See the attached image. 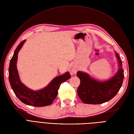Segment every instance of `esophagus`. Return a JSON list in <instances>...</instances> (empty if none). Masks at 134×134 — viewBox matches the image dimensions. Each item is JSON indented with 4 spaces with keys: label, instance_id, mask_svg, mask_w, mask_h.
<instances>
[{
    "label": "esophagus",
    "instance_id": "esophagus-1",
    "mask_svg": "<svg viewBox=\"0 0 134 134\" xmlns=\"http://www.w3.org/2000/svg\"><path fill=\"white\" fill-rule=\"evenodd\" d=\"M77 71H78V69L75 66H73L72 68H71L70 70V72L72 75H75L76 73H77Z\"/></svg>",
    "mask_w": 134,
    "mask_h": 134
}]
</instances>
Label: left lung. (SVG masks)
Listing matches in <instances>:
<instances>
[{"label":"left lung","mask_w":134,"mask_h":134,"mask_svg":"<svg viewBox=\"0 0 134 134\" xmlns=\"http://www.w3.org/2000/svg\"><path fill=\"white\" fill-rule=\"evenodd\" d=\"M118 69L113 77L106 81L95 79L86 72L79 71L77 77L80 85L77 94L81 100L87 104H100L112 99L119 92L124 79L122 62L119 54L115 51Z\"/></svg>","instance_id":"8db88e82"}]
</instances>
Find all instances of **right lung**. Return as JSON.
<instances>
[{"instance_id":"obj_1","label":"right lung","mask_w":134,"mask_h":134,"mask_svg":"<svg viewBox=\"0 0 134 134\" xmlns=\"http://www.w3.org/2000/svg\"><path fill=\"white\" fill-rule=\"evenodd\" d=\"M25 40L21 42L15 49L10 62L9 79L11 87L16 96L21 101L27 105L42 107L51 104L56 98L62 83L70 79L68 71L57 76L47 86L39 90L33 91L25 86L21 82L17 69L18 53L22 47Z\"/></svg>"}]
</instances>
